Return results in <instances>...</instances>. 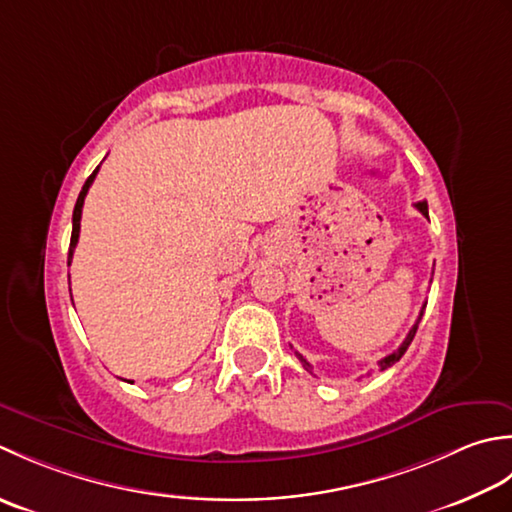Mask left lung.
Wrapping results in <instances>:
<instances>
[{
	"label": "left lung",
	"mask_w": 512,
	"mask_h": 512,
	"mask_svg": "<svg viewBox=\"0 0 512 512\" xmlns=\"http://www.w3.org/2000/svg\"><path fill=\"white\" fill-rule=\"evenodd\" d=\"M415 207H417V210H420L424 216H429V205H426V201H420V203H415ZM424 307H426V302H424ZM424 307H422V311H420V316H417V320H415V325H413V329L409 331V336H406L404 338V342L400 344V347H398V351H393V353H389V356H384L380 362H378V369L380 371H384V369H389V367H393V364L395 362H398L402 356H404V351L406 349H409V344L413 342V338H415V331H417V325H420V320H422V316H424ZM296 356H298V360L302 362V367H305L307 371H311V364L305 360V358H302L300 356V353H296Z\"/></svg>",
	"instance_id": "8db88e82"
}]
</instances>
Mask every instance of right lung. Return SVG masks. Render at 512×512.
<instances>
[{
	"instance_id": "1",
	"label": "right lung",
	"mask_w": 512,
	"mask_h": 512,
	"mask_svg": "<svg viewBox=\"0 0 512 512\" xmlns=\"http://www.w3.org/2000/svg\"><path fill=\"white\" fill-rule=\"evenodd\" d=\"M97 172H99V168H97L95 172H92V174L88 176V181H86V183H83L81 192H79V198H77V205H75V212H72V236H70V249H68V265L72 263V252H75V247H77V243H79V227H81V210H83V198H86V194H88V190H90L92 181H95ZM70 298H72V296H70Z\"/></svg>"
}]
</instances>
